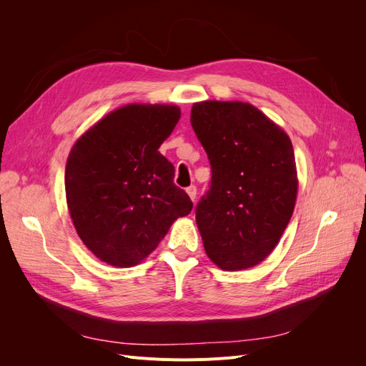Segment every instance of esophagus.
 <instances>
[{"mask_svg":"<svg viewBox=\"0 0 366 366\" xmlns=\"http://www.w3.org/2000/svg\"><path fill=\"white\" fill-rule=\"evenodd\" d=\"M186 192H187V195H189L191 200H192V202H195V198H197V186L191 184V186L187 187V189H186Z\"/></svg>","mask_w":366,"mask_h":366,"instance_id":"obj_1","label":"esophagus"}]
</instances>
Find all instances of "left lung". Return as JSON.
<instances>
[{"label":"left lung","instance_id":"left-lung-1","mask_svg":"<svg viewBox=\"0 0 366 366\" xmlns=\"http://www.w3.org/2000/svg\"><path fill=\"white\" fill-rule=\"evenodd\" d=\"M191 125L212 168L195 207L204 250L223 270L253 267L278 244L293 214L290 137L257 107L238 101L194 104Z\"/></svg>","mask_w":366,"mask_h":366}]
</instances>
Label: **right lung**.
I'll list each match as a JSON object with an SVG mask.
<instances>
[{
	"label": "right lung",
	"mask_w": 366,
	"mask_h": 366,
	"mask_svg": "<svg viewBox=\"0 0 366 366\" xmlns=\"http://www.w3.org/2000/svg\"><path fill=\"white\" fill-rule=\"evenodd\" d=\"M175 105L114 109L77 140L65 166V195L77 235L114 267L145 259L179 217L192 210L159 152L180 119Z\"/></svg>",
	"instance_id": "add662e5"
}]
</instances>
